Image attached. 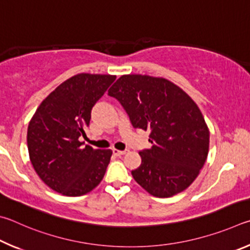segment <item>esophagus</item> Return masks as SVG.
I'll return each instance as SVG.
<instances>
[{
    "mask_svg": "<svg viewBox=\"0 0 250 250\" xmlns=\"http://www.w3.org/2000/svg\"><path fill=\"white\" fill-rule=\"evenodd\" d=\"M128 150L127 149H125V150H118V149H113V154L115 155V156H123V155H125L126 152H127Z\"/></svg>",
    "mask_w": 250,
    "mask_h": 250,
    "instance_id": "34e87169",
    "label": "esophagus"
}]
</instances>
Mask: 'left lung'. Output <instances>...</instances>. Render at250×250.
<instances>
[{
  "label": "left lung",
  "mask_w": 250,
  "mask_h": 250,
  "mask_svg": "<svg viewBox=\"0 0 250 250\" xmlns=\"http://www.w3.org/2000/svg\"><path fill=\"white\" fill-rule=\"evenodd\" d=\"M108 95L122 104L134 128L150 130L152 146L139 151L135 181L156 198L186 190L208 154L209 132L194 101L167 79L142 74L122 76Z\"/></svg>",
  "instance_id": "1"
}]
</instances>
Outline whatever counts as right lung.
<instances>
[{
    "label": "right lung",
    "instance_id": "add662e5",
    "mask_svg": "<svg viewBox=\"0 0 250 250\" xmlns=\"http://www.w3.org/2000/svg\"><path fill=\"white\" fill-rule=\"evenodd\" d=\"M111 74L80 73L61 83L42 101L29 122L27 147L35 171L58 193L80 196L99 186L111 149L80 148L91 111L108 86Z\"/></svg>",
    "mask_w": 250,
    "mask_h": 250
}]
</instances>
